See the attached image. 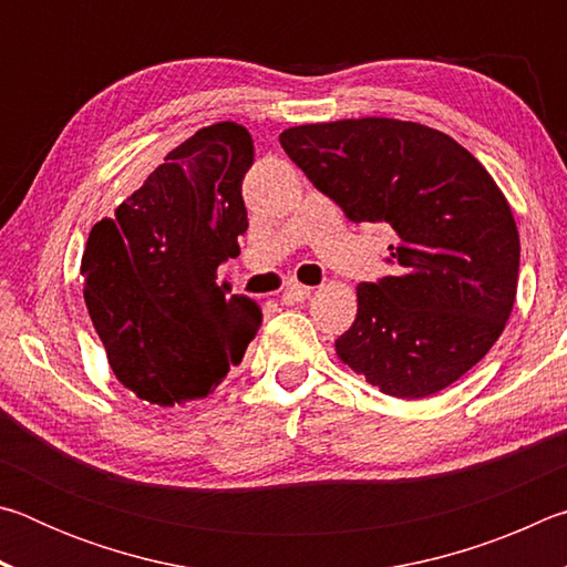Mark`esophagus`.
<instances>
[{
  "label": "esophagus",
  "instance_id": "34e87169",
  "mask_svg": "<svg viewBox=\"0 0 567 567\" xmlns=\"http://www.w3.org/2000/svg\"><path fill=\"white\" fill-rule=\"evenodd\" d=\"M307 297H310V287H305L300 282H292V285L285 287L282 302L285 305H300V302L307 300Z\"/></svg>",
  "mask_w": 567,
  "mask_h": 567
}]
</instances>
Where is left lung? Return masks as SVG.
I'll list each match as a JSON object with an SVG mask.
<instances>
[{
    "label": "left lung",
    "mask_w": 567,
    "mask_h": 567,
    "mask_svg": "<svg viewBox=\"0 0 567 567\" xmlns=\"http://www.w3.org/2000/svg\"><path fill=\"white\" fill-rule=\"evenodd\" d=\"M280 145L352 223H388L395 275L358 285L338 358L385 395H435L485 358L517 292L520 237L487 169L453 137L385 117L302 124Z\"/></svg>",
    "instance_id": "1"
}]
</instances>
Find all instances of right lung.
Instances as JSON below:
<instances>
[{
  "label": "right lung",
  "instance_id": "1",
  "mask_svg": "<svg viewBox=\"0 0 567 567\" xmlns=\"http://www.w3.org/2000/svg\"><path fill=\"white\" fill-rule=\"evenodd\" d=\"M252 162L243 124H209L172 150L114 219L92 227L84 302L112 372L152 405L205 398L260 330V305L217 285L247 229Z\"/></svg>",
  "mask_w": 567,
  "mask_h": 567
}]
</instances>
